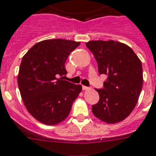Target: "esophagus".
<instances>
[{"label":"esophagus","mask_w":156,"mask_h":156,"mask_svg":"<svg viewBox=\"0 0 156 156\" xmlns=\"http://www.w3.org/2000/svg\"><path fill=\"white\" fill-rule=\"evenodd\" d=\"M82 88H83V90H84V91L89 90V89H90V88H89V87H86V86H83V87H82Z\"/></svg>","instance_id":"34e87169"}]
</instances>
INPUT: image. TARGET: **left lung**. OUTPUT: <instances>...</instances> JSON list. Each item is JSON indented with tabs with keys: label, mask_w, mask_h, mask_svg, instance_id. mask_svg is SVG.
<instances>
[{
	"label": "left lung",
	"mask_w": 156,
	"mask_h": 156,
	"mask_svg": "<svg viewBox=\"0 0 156 156\" xmlns=\"http://www.w3.org/2000/svg\"><path fill=\"white\" fill-rule=\"evenodd\" d=\"M86 47L98 62L99 74L108 76L104 88L96 89L100 100L92 106L93 113L104 122H119L133 111L141 93V60L130 47L117 41H89Z\"/></svg>",
	"instance_id": "obj_1"
}]
</instances>
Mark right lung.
Returning <instances> with one entry per match:
<instances>
[{
  "instance_id": "1",
  "label": "right lung",
  "mask_w": 156,
  "mask_h": 156,
  "mask_svg": "<svg viewBox=\"0 0 156 156\" xmlns=\"http://www.w3.org/2000/svg\"><path fill=\"white\" fill-rule=\"evenodd\" d=\"M80 44L66 39H47L36 43L22 59L17 76L21 97L28 112L38 122L53 126L68 116L81 92L80 84L62 79L65 62Z\"/></svg>"
}]
</instances>
